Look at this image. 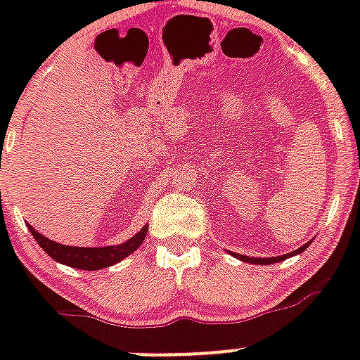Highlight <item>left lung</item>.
<instances>
[{"mask_svg": "<svg viewBox=\"0 0 360 360\" xmlns=\"http://www.w3.org/2000/svg\"><path fill=\"white\" fill-rule=\"evenodd\" d=\"M308 245L310 243H307V245H302L301 248H297V250L290 252V254H284V256H273V257H248V256H243V254H236L239 259H243V262H248V263H254V265H271V263H278V262H284V259H288L290 256H295V254H301V252H304V248H308Z\"/></svg>", "mask_w": 360, "mask_h": 360, "instance_id": "1", "label": "left lung"}]
</instances>
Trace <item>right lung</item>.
Masks as SVG:
<instances>
[{
  "instance_id": "obj_1",
  "label": "right lung",
  "mask_w": 360,
  "mask_h": 360,
  "mask_svg": "<svg viewBox=\"0 0 360 360\" xmlns=\"http://www.w3.org/2000/svg\"><path fill=\"white\" fill-rule=\"evenodd\" d=\"M147 228L143 226L134 237H130L129 240H124L123 245L117 246H103V248H87V246H69L59 245L56 240L48 239V237L41 236L35 228H31V236L35 237V240L41 245V248L46 252L48 256L56 259L59 263H65L69 267L82 269V271H98V269L110 267L120 263L127 256H130L136 248H140V245L146 239Z\"/></svg>"
}]
</instances>
